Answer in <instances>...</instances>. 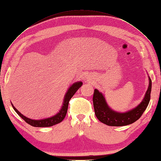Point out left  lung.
Returning <instances> with one entry per match:
<instances>
[{"label": "left lung", "instance_id": "left-lung-1", "mask_svg": "<svg viewBox=\"0 0 161 161\" xmlns=\"http://www.w3.org/2000/svg\"><path fill=\"white\" fill-rule=\"evenodd\" d=\"M149 78V86L145 97L136 108L125 113L117 112L108 106L103 94L95 89L93 94V105L94 113L98 120L106 125L112 126H122L130 125L137 121L147 108L150 100L152 80Z\"/></svg>", "mask_w": 161, "mask_h": 161}]
</instances>
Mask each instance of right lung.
<instances>
[{
    "mask_svg": "<svg viewBox=\"0 0 161 161\" xmlns=\"http://www.w3.org/2000/svg\"><path fill=\"white\" fill-rule=\"evenodd\" d=\"M81 86H82V82L77 81L70 86L69 88L67 90V93H66L65 96H64L63 106H62L61 109L59 111L58 113L55 115V116H53L50 118L41 119V120H32V119H30L26 116H24L23 114H22L19 112V111H18V109L15 108L14 105L12 103H11V105H12V107H13L14 110L15 111V112L17 113L24 121H25L26 123H28V125H31L32 126H35V127L52 126L53 125H57V124L61 122L64 120V118H65L66 114H67V112L69 102L70 99H71V98L73 97V96L77 92V90L79 89Z\"/></svg>",
    "mask_w": 161,
    "mask_h": 161,
    "instance_id": "right-lung-1",
    "label": "right lung"
}]
</instances>
